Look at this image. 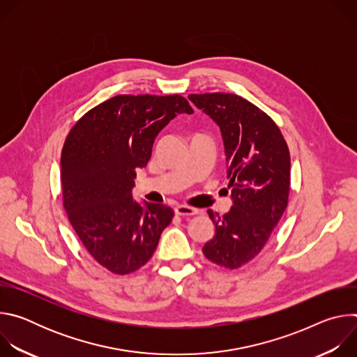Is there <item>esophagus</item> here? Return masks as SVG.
Returning <instances> with one entry per match:
<instances>
[{"mask_svg":"<svg viewBox=\"0 0 357 357\" xmlns=\"http://www.w3.org/2000/svg\"><path fill=\"white\" fill-rule=\"evenodd\" d=\"M175 213L178 216H193V215H197L199 211L196 208H192V206H188V205H178L175 208Z\"/></svg>","mask_w":357,"mask_h":357,"instance_id":"34e87169","label":"esophagus"}]
</instances>
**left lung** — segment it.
<instances>
[{
	"label": "left lung",
	"mask_w": 357,
	"mask_h": 357,
	"mask_svg": "<svg viewBox=\"0 0 357 357\" xmlns=\"http://www.w3.org/2000/svg\"><path fill=\"white\" fill-rule=\"evenodd\" d=\"M222 131L233 206L220 216L208 211L216 230L202 251L229 270L263 250L288 205L291 158L274 120L248 100L230 93L189 94Z\"/></svg>",
	"instance_id": "8db88e82"
}]
</instances>
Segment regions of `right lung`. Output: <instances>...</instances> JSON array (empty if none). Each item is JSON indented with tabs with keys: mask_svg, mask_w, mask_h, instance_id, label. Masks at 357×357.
Instances as JSON below:
<instances>
[{
	"mask_svg": "<svg viewBox=\"0 0 357 357\" xmlns=\"http://www.w3.org/2000/svg\"><path fill=\"white\" fill-rule=\"evenodd\" d=\"M192 114L179 94H120L89 110L68 134L61 155L63 208L90 256L109 271H137L154 254L174 211L132 199L160 131Z\"/></svg>",
	"mask_w": 357,
	"mask_h": 357,
	"instance_id": "add662e5",
	"label": "right lung"
}]
</instances>
